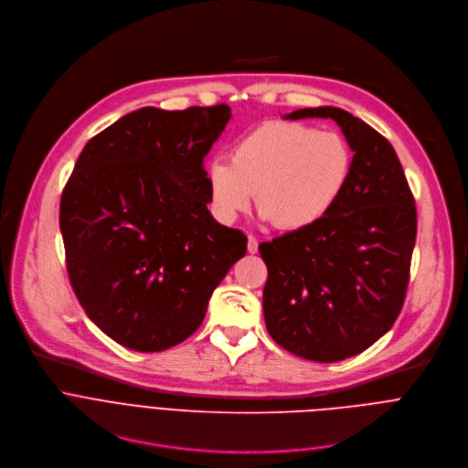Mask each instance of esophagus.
I'll use <instances>...</instances> for the list:
<instances>
[{"label":"esophagus","instance_id":"1","mask_svg":"<svg viewBox=\"0 0 468 468\" xmlns=\"http://www.w3.org/2000/svg\"><path fill=\"white\" fill-rule=\"evenodd\" d=\"M257 248H259V242L253 235H248V251L250 253H257Z\"/></svg>","mask_w":468,"mask_h":468}]
</instances>
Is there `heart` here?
Returning a JSON list of instances; mask_svg holds the SVG:
<instances>
[{"mask_svg": "<svg viewBox=\"0 0 468 468\" xmlns=\"http://www.w3.org/2000/svg\"><path fill=\"white\" fill-rule=\"evenodd\" d=\"M352 155L335 131L298 122H266L209 165L215 213L233 222L255 192L261 217L280 229H305L322 220L346 186Z\"/></svg>", "mask_w": 468, "mask_h": 468, "instance_id": "heart-1", "label": "heart"}]
</instances>
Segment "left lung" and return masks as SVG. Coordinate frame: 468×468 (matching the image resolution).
<instances>
[{
	"instance_id": "left-lung-1",
	"label": "left lung",
	"mask_w": 468,
	"mask_h": 468,
	"mask_svg": "<svg viewBox=\"0 0 468 468\" xmlns=\"http://www.w3.org/2000/svg\"><path fill=\"white\" fill-rule=\"evenodd\" d=\"M285 118L335 120L354 159L322 220L259 246L269 269L264 322L287 352L335 363L372 346L402 311L417 239L415 197L390 143L348 111L300 109Z\"/></svg>"
}]
</instances>
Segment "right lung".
Here are the masks:
<instances>
[{
    "label": "right lung",
    "mask_w": 468,
    "mask_h": 468,
    "mask_svg": "<svg viewBox=\"0 0 468 468\" xmlns=\"http://www.w3.org/2000/svg\"><path fill=\"white\" fill-rule=\"evenodd\" d=\"M229 118L224 103L133 111L87 143L62 190L72 289L125 348L163 352L190 337L246 253V235L207 209L204 157Z\"/></svg>",
    "instance_id": "obj_1"
}]
</instances>
